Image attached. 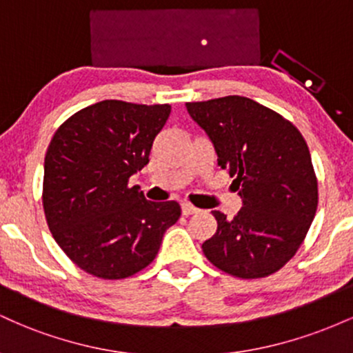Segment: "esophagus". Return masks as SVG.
<instances>
[{
	"label": "esophagus",
	"instance_id": "obj_1",
	"mask_svg": "<svg viewBox=\"0 0 353 353\" xmlns=\"http://www.w3.org/2000/svg\"><path fill=\"white\" fill-rule=\"evenodd\" d=\"M181 208H182V214H184V216H192V214L199 212V209H197L196 205L190 204V202H182Z\"/></svg>",
	"mask_w": 353,
	"mask_h": 353
}]
</instances>
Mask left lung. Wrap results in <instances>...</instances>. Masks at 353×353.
I'll return each mask as SVG.
<instances>
[{"instance_id": "left-lung-1", "label": "left lung", "mask_w": 353, "mask_h": 353, "mask_svg": "<svg viewBox=\"0 0 353 353\" xmlns=\"http://www.w3.org/2000/svg\"><path fill=\"white\" fill-rule=\"evenodd\" d=\"M185 106L244 201L234 219L214 210L217 232L202 244V252L239 279L277 272L302 245L319 204L305 139L289 119L242 96Z\"/></svg>"}]
</instances>
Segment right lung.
Returning <instances> with one entry per match:
<instances>
[{"instance_id":"obj_1","label":"right lung","mask_w":353,"mask_h":353,"mask_svg":"<svg viewBox=\"0 0 353 353\" xmlns=\"http://www.w3.org/2000/svg\"><path fill=\"white\" fill-rule=\"evenodd\" d=\"M169 104L106 99L59 125L44 157L43 209L63 252L104 281L131 277L159 252L181 217L176 201L152 202L129 177L149 163Z\"/></svg>"}]
</instances>
